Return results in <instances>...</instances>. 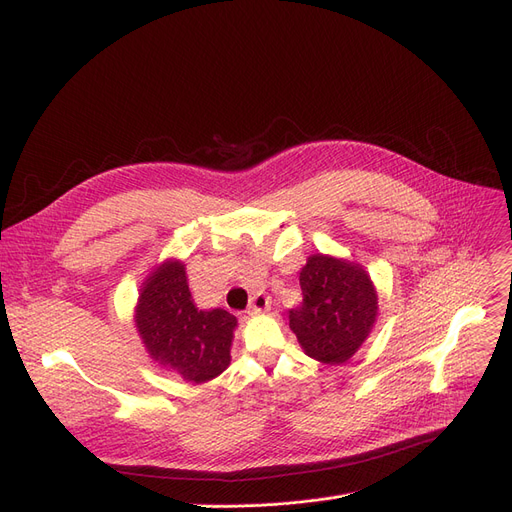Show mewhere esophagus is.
Listing matches in <instances>:
<instances>
[{
	"label": "esophagus",
	"instance_id": "1",
	"mask_svg": "<svg viewBox=\"0 0 512 512\" xmlns=\"http://www.w3.org/2000/svg\"><path fill=\"white\" fill-rule=\"evenodd\" d=\"M269 306H271V296H269L267 292H256V294L252 296V300H250L248 313H252V315H258V313L269 311Z\"/></svg>",
	"mask_w": 512,
	"mask_h": 512
}]
</instances>
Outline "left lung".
I'll return each mask as SVG.
<instances>
[{
    "label": "left lung",
    "instance_id": "left-lung-1",
    "mask_svg": "<svg viewBox=\"0 0 512 512\" xmlns=\"http://www.w3.org/2000/svg\"><path fill=\"white\" fill-rule=\"evenodd\" d=\"M302 304L290 311V327L304 353L323 363L351 359L376 321L378 296L357 264L311 256L300 271Z\"/></svg>",
    "mask_w": 512,
    "mask_h": 512
}]
</instances>
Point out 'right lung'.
Wrapping results in <instances>:
<instances>
[{
  "label": "right lung",
  "instance_id": "obj_1",
  "mask_svg": "<svg viewBox=\"0 0 512 512\" xmlns=\"http://www.w3.org/2000/svg\"><path fill=\"white\" fill-rule=\"evenodd\" d=\"M235 325L229 311L197 309L180 262L161 264L138 298L136 327L149 355L191 382L227 370Z\"/></svg>",
  "mask_w": 512,
  "mask_h": 512
}]
</instances>
